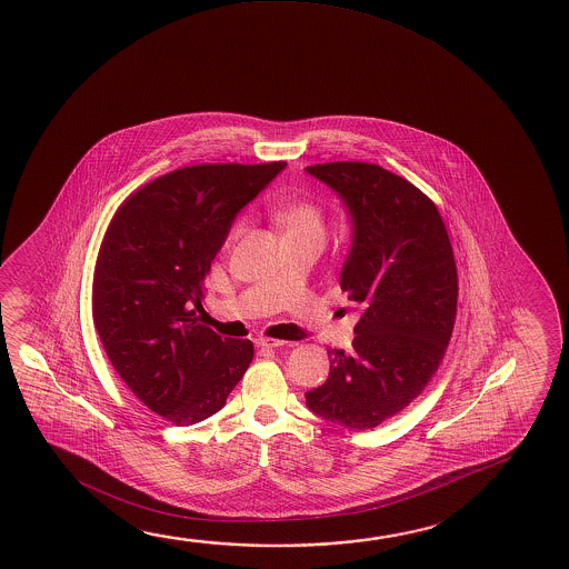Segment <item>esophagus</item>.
Returning <instances> with one entry per match:
<instances>
[{"label":"esophagus","mask_w":569,"mask_h":569,"mask_svg":"<svg viewBox=\"0 0 569 569\" xmlns=\"http://www.w3.org/2000/svg\"><path fill=\"white\" fill-rule=\"evenodd\" d=\"M256 345H258L260 349H280V347H288L291 342L281 341V339H268V337H260V339H256Z\"/></svg>","instance_id":"1"}]
</instances>
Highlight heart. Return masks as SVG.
<instances>
[{
    "label": "heart",
    "instance_id": "1",
    "mask_svg": "<svg viewBox=\"0 0 569 569\" xmlns=\"http://www.w3.org/2000/svg\"><path fill=\"white\" fill-rule=\"evenodd\" d=\"M283 234H299V232H313V234H325V219L321 209L313 202H293L291 207L283 210L280 214ZM242 230V224H238V234Z\"/></svg>",
    "mask_w": 569,
    "mask_h": 569
}]
</instances>
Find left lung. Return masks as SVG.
I'll list each match as a JSON object with an SVG mask.
<instances>
[{
	"mask_svg": "<svg viewBox=\"0 0 569 569\" xmlns=\"http://www.w3.org/2000/svg\"><path fill=\"white\" fill-rule=\"evenodd\" d=\"M347 210L342 291L360 309L352 349H327L325 385L309 410L349 429L377 428L426 388L446 355L457 311V268L436 204L380 166L306 167Z\"/></svg>",
	"mask_w": 569,
	"mask_h": 569,
	"instance_id": "left-lung-1",
	"label": "left lung"
}]
</instances>
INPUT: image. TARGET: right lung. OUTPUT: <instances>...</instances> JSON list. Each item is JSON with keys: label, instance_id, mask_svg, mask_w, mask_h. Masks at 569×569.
<instances>
[{"label": "right lung", "instance_id": "1", "mask_svg": "<svg viewBox=\"0 0 569 569\" xmlns=\"http://www.w3.org/2000/svg\"><path fill=\"white\" fill-rule=\"evenodd\" d=\"M286 166L177 169L133 192L106 230L92 288L100 341L131 392L176 426L222 410L252 362V342L199 323L201 283L238 212Z\"/></svg>", "mask_w": 569, "mask_h": 569}]
</instances>
